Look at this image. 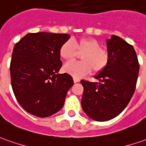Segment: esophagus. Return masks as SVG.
I'll use <instances>...</instances> for the list:
<instances>
[{"label": "esophagus", "instance_id": "1", "mask_svg": "<svg viewBox=\"0 0 146 146\" xmlns=\"http://www.w3.org/2000/svg\"><path fill=\"white\" fill-rule=\"evenodd\" d=\"M73 81H74V83H77V82H79V81H80V79H79V78H77V77H73Z\"/></svg>", "mask_w": 146, "mask_h": 146}]
</instances>
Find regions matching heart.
Returning a JSON list of instances; mask_svg holds the SVG:
<instances>
[{
	"instance_id": "heart-1",
	"label": "heart",
	"mask_w": 146,
	"mask_h": 146,
	"mask_svg": "<svg viewBox=\"0 0 146 146\" xmlns=\"http://www.w3.org/2000/svg\"><path fill=\"white\" fill-rule=\"evenodd\" d=\"M81 56V62H69L64 66L65 72L75 77H81L90 73L98 74L106 69L109 63V53L102 48L100 42L94 38L84 37L78 40H66L60 46V56L65 60Z\"/></svg>"
}]
</instances>
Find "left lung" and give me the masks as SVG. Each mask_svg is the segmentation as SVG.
<instances>
[{
    "label": "left lung",
    "instance_id": "obj_1",
    "mask_svg": "<svg viewBox=\"0 0 146 146\" xmlns=\"http://www.w3.org/2000/svg\"><path fill=\"white\" fill-rule=\"evenodd\" d=\"M109 63L95 78L81 80L84 92L81 107L90 118L106 121L114 118L127 106L134 93L139 63L133 45L113 35L107 40Z\"/></svg>",
    "mask_w": 146,
    "mask_h": 146
}]
</instances>
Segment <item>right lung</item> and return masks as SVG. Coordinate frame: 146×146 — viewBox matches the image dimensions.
<instances>
[{"mask_svg": "<svg viewBox=\"0 0 146 146\" xmlns=\"http://www.w3.org/2000/svg\"><path fill=\"white\" fill-rule=\"evenodd\" d=\"M69 34L28 33L15 44L10 62L11 85L19 104L31 114L46 117L64 106L73 80L57 73L62 66L59 54Z\"/></svg>", "mask_w": 146, "mask_h": 146, "instance_id": "1", "label": "right lung"}]
</instances>
